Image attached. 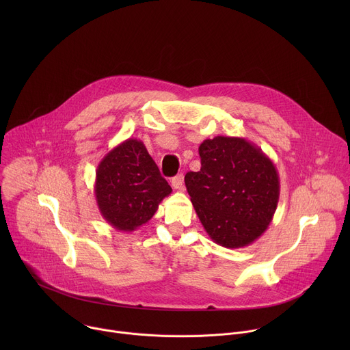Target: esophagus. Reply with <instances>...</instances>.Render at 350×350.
<instances>
[{"instance_id": "1", "label": "esophagus", "mask_w": 350, "mask_h": 350, "mask_svg": "<svg viewBox=\"0 0 350 350\" xmlns=\"http://www.w3.org/2000/svg\"><path fill=\"white\" fill-rule=\"evenodd\" d=\"M172 187L174 189H178V191H183L184 189V176L183 174H177L176 177L172 178Z\"/></svg>"}]
</instances>
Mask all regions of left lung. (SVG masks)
Listing matches in <instances>:
<instances>
[{"label": "left lung", "instance_id": "1", "mask_svg": "<svg viewBox=\"0 0 350 350\" xmlns=\"http://www.w3.org/2000/svg\"><path fill=\"white\" fill-rule=\"evenodd\" d=\"M201 170L185 174L195 212L213 242L243 247L269 227L280 198L273 161L254 142L217 135L199 145Z\"/></svg>", "mask_w": 350, "mask_h": 350}]
</instances>
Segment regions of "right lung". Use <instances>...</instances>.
I'll return each mask as SVG.
<instances>
[{
	"mask_svg": "<svg viewBox=\"0 0 350 350\" xmlns=\"http://www.w3.org/2000/svg\"><path fill=\"white\" fill-rule=\"evenodd\" d=\"M94 192L101 216L113 228L130 232L152 219L172 187L144 142L129 138L99 162Z\"/></svg>",
	"mask_w": 350,
	"mask_h": 350,
	"instance_id": "add662e5",
	"label": "right lung"
}]
</instances>
